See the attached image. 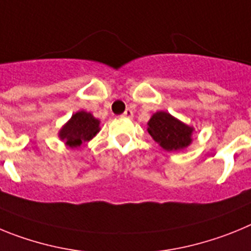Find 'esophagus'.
Segmentation results:
<instances>
[{"instance_id": "esophagus-1", "label": "esophagus", "mask_w": 251, "mask_h": 251, "mask_svg": "<svg viewBox=\"0 0 251 251\" xmlns=\"http://www.w3.org/2000/svg\"><path fill=\"white\" fill-rule=\"evenodd\" d=\"M124 118H133V112L130 109H126V112L123 113Z\"/></svg>"}]
</instances>
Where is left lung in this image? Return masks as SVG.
<instances>
[{"label":"left lung","mask_w":251,"mask_h":251,"mask_svg":"<svg viewBox=\"0 0 251 251\" xmlns=\"http://www.w3.org/2000/svg\"><path fill=\"white\" fill-rule=\"evenodd\" d=\"M147 126V130L153 141L168 152L182 151L192 143L195 128L165 110L154 113Z\"/></svg>","instance_id":"obj_1"}]
</instances>
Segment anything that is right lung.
I'll use <instances>...</instances> for the list:
<instances>
[{
    "label": "right lung",
    "mask_w": 251,
    "mask_h": 251,
    "mask_svg": "<svg viewBox=\"0 0 251 251\" xmlns=\"http://www.w3.org/2000/svg\"><path fill=\"white\" fill-rule=\"evenodd\" d=\"M99 130L100 121L95 118L92 113L79 110L60 128L57 136L69 148H80L81 145H85L86 142L94 138Z\"/></svg>",
    "instance_id": "1"
}]
</instances>
